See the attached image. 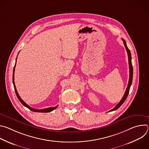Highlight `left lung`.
I'll return each instance as SVG.
<instances>
[{"label": "left lung", "instance_id": "8db88e82", "mask_svg": "<svg viewBox=\"0 0 149 149\" xmlns=\"http://www.w3.org/2000/svg\"><path fill=\"white\" fill-rule=\"evenodd\" d=\"M122 40H123V43L124 45L125 46V49L127 52V55H128V58H129V69H130V76H129V83H128V86H127V89L125 90V92L122 98V99L121 100V101L118 102V104L116 105V107L112 109L111 110L109 111H115L116 110H117L120 106L123 104V102H124V101L125 100V99L127 98V96H128V94L129 93V90H130V88L131 87V85L132 84V80H133V66H132V55H131V52L129 50V49L127 47V45H126V42L124 39H122Z\"/></svg>", "mask_w": 149, "mask_h": 149}]
</instances>
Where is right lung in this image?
<instances>
[{
  "mask_svg": "<svg viewBox=\"0 0 149 149\" xmlns=\"http://www.w3.org/2000/svg\"><path fill=\"white\" fill-rule=\"evenodd\" d=\"M16 59H17V58H16ZM15 66H16V63H15V66H14L13 71V86H14V88H15V93H16V96H17V98L19 99V100L20 101V102L23 104V105H24L25 107H27L28 109H29L30 110H31V111H34V112H39V113H49V112H51V111H53V110H55V109H56L58 105L56 106V107H48V108H47V109H41V110H37V109H35L31 108V107H30V106H29L26 103H25V102L22 100V99L20 97L19 94L17 93V91L16 88V87H15V81H14V73H15Z\"/></svg>",
  "mask_w": 149,
  "mask_h": 149,
  "instance_id": "obj_1",
  "label": "right lung"
}]
</instances>
